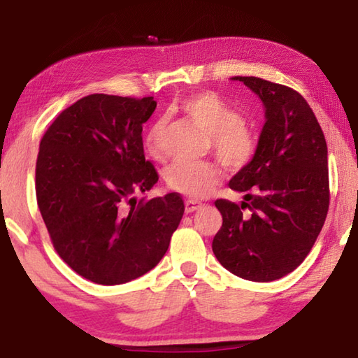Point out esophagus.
I'll use <instances>...</instances> for the list:
<instances>
[{
    "mask_svg": "<svg viewBox=\"0 0 358 358\" xmlns=\"http://www.w3.org/2000/svg\"><path fill=\"white\" fill-rule=\"evenodd\" d=\"M201 202L197 201H192V199H187V201L185 202V210L186 213H192V211H196L197 208H201Z\"/></svg>",
    "mask_w": 358,
    "mask_h": 358,
    "instance_id": "34e87169",
    "label": "esophagus"
}]
</instances>
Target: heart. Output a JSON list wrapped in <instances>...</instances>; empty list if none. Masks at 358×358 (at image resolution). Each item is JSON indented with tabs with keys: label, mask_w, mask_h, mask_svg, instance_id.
<instances>
[{
	"label": "heart",
	"mask_w": 358,
	"mask_h": 358,
	"mask_svg": "<svg viewBox=\"0 0 358 358\" xmlns=\"http://www.w3.org/2000/svg\"><path fill=\"white\" fill-rule=\"evenodd\" d=\"M178 108L210 132L211 147L230 169L250 164L257 151V134L240 118V113L215 92H197L180 101ZM167 120L157 118L145 136V150L156 161L164 157ZM221 171L215 162H175L166 172V183L172 191L192 199H203L215 191Z\"/></svg>",
	"instance_id": "1"
}]
</instances>
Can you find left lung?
Segmentation results:
<instances>
[{"instance_id":"obj_1","label":"left lung","mask_w":358,"mask_h":358,"mask_svg":"<svg viewBox=\"0 0 358 358\" xmlns=\"http://www.w3.org/2000/svg\"><path fill=\"white\" fill-rule=\"evenodd\" d=\"M232 80L243 82L264 102L265 124L252 161L229 183L246 194V202H215L222 226L211 248L230 273L268 282L294 271L322 230L330 203L327 142L295 90L259 77Z\"/></svg>"}]
</instances>
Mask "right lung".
Returning <instances> with one entry per match:
<instances>
[{"instance_id":"right-lung-1","label":"right lung","mask_w":358,"mask_h":358,"mask_svg":"<svg viewBox=\"0 0 358 358\" xmlns=\"http://www.w3.org/2000/svg\"><path fill=\"white\" fill-rule=\"evenodd\" d=\"M153 96L90 94L48 126L36 161V199L53 248L85 280L115 286L159 264L185 213L180 194L136 201L157 172L142 126Z\"/></svg>"}]
</instances>
